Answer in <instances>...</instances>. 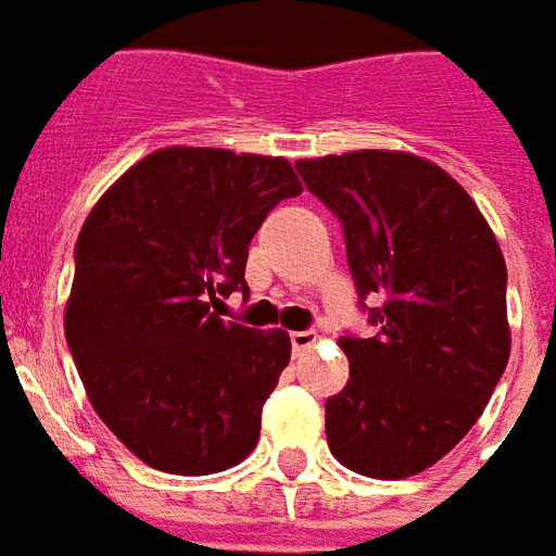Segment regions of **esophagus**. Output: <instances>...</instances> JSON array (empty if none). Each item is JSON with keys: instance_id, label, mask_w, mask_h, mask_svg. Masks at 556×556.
Wrapping results in <instances>:
<instances>
[{"instance_id": "34e87169", "label": "esophagus", "mask_w": 556, "mask_h": 556, "mask_svg": "<svg viewBox=\"0 0 556 556\" xmlns=\"http://www.w3.org/2000/svg\"><path fill=\"white\" fill-rule=\"evenodd\" d=\"M316 340H318L316 331H294V333H291V349H294V355H304L306 349L316 343Z\"/></svg>"}]
</instances>
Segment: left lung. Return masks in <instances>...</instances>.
<instances>
[{"instance_id": "obj_1", "label": "left lung", "mask_w": 556, "mask_h": 556, "mask_svg": "<svg viewBox=\"0 0 556 556\" xmlns=\"http://www.w3.org/2000/svg\"><path fill=\"white\" fill-rule=\"evenodd\" d=\"M343 223L376 337H340L349 382L325 403L331 454L367 479L433 467L479 421L511 352L506 258L448 170L400 150L294 162Z\"/></svg>"}]
</instances>
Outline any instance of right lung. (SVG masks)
<instances>
[{
  "label": "right lung",
  "mask_w": 556,
  "mask_h": 556,
  "mask_svg": "<svg viewBox=\"0 0 556 556\" xmlns=\"http://www.w3.org/2000/svg\"><path fill=\"white\" fill-rule=\"evenodd\" d=\"M301 192L289 159L165 147L89 211L65 340L92 409L147 467L207 476L255 448L291 340L210 306L247 291L255 231Z\"/></svg>",
  "instance_id": "obj_1"
}]
</instances>
